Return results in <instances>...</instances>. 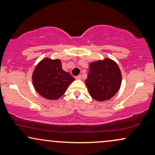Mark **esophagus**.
I'll use <instances>...</instances> for the list:
<instances>
[{"label":"esophagus","mask_w":155,"mask_h":155,"mask_svg":"<svg viewBox=\"0 0 155 155\" xmlns=\"http://www.w3.org/2000/svg\"><path fill=\"white\" fill-rule=\"evenodd\" d=\"M75 79H78V80H80V79H81V75L76 76Z\"/></svg>","instance_id":"1"}]
</instances>
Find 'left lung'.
Listing matches in <instances>:
<instances>
[{
    "label": "left lung",
    "instance_id": "left-lung-1",
    "mask_svg": "<svg viewBox=\"0 0 155 155\" xmlns=\"http://www.w3.org/2000/svg\"><path fill=\"white\" fill-rule=\"evenodd\" d=\"M122 75L118 65L110 59L91 63L85 80L90 95L98 101L111 99L118 92Z\"/></svg>",
    "mask_w": 155,
    "mask_h": 155
}]
</instances>
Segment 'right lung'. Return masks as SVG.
Returning <instances> with one entry per match:
<instances>
[{
  "instance_id": "right-lung-1",
  "label": "right lung",
  "mask_w": 155,
  "mask_h": 155,
  "mask_svg": "<svg viewBox=\"0 0 155 155\" xmlns=\"http://www.w3.org/2000/svg\"><path fill=\"white\" fill-rule=\"evenodd\" d=\"M33 86L38 94L49 100H56L65 93L74 81L69 73L64 71L60 60L44 59L33 74Z\"/></svg>"
}]
</instances>
